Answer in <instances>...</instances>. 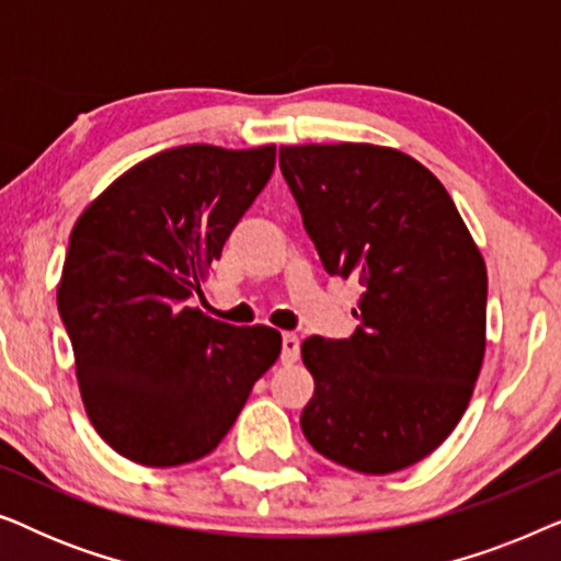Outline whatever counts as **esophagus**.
Wrapping results in <instances>:
<instances>
[{
  "label": "esophagus",
  "instance_id": "34e87169",
  "mask_svg": "<svg viewBox=\"0 0 561 561\" xmlns=\"http://www.w3.org/2000/svg\"><path fill=\"white\" fill-rule=\"evenodd\" d=\"M298 355H301V342L296 334H283V350H280V363L294 365Z\"/></svg>",
  "mask_w": 561,
  "mask_h": 561
}]
</instances>
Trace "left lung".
Returning a JSON list of instances; mask_svg holds the SVG:
<instances>
[{
  "label": "left lung",
  "instance_id": "obj_1",
  "mask_svg": "<svg viewBox=\"0 0 561 561\" xmlns=\"http://www.w3.org/2000/svg\"><path fill=\"white\" fill-rule=\"evenodd\" d=\"M280 171L324 271L359 286L355 334L301 344L313 375L304 436L365 474L416 465L472 398L485 357V260L447 188L401 150L283 145Z\"/></svg>",
  "mask_w": 561,
  "mask_h": 561
}]
</instances>
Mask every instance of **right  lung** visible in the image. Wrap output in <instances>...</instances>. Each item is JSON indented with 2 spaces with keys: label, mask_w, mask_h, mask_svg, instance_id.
<instances>
[{
  "label": "right lung",
  "mask_w": 561,
  "mask_h": 561,
  "mask_svg": "<svg viewBox=\"0 0 561 561\" xmlns=\"http://www.w3.org/2000/svg\"><path fill=\"white\" fill-rule=\"evenodd\" d=\"M273 165L275 145H181L122 173L76 221L58 311L89 421L137 465L217 449L280 355L275 329L188 306Z\"/></svg>",
  "instance_id": "obj_1"
}]
</instances>
